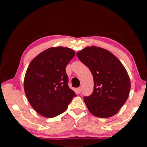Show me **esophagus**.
Wrapping results in <instances>:
<instances>
[{
    "mask_svg": "<svg viewBox=\"0 0 147 147\" xmlns=\"http://www.w3.org/2000/svg\"><path fill=\"white\" fill-rule=\"evenodd\" d=\"M81 91H82L81 88H78V89H77V92H78V93H81Z\"/></svg>",
    "mask_w": 147,
    "mask_h": 147,
    "instance_id": "1",
    "label": "esophagus"
}]
</instances>
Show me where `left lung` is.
<instances>
[{
	"label": "left lung",
	"mask_w": 147,
	"mask_h": 147,
	"mask_svg": "<svg viewBox=\"0 0 147 147\" xmlns=\"http://www.w3.org/2000/svg\"><path fill=\"white\" fill-rule=\"evenodd\" d=\"M76 56L93 76V93L84 97L89 112L100 118L115 115L130 90V78L123 65L109 51L94 46L86 47Z\"/></svg>",
	"instance_id": "left-lung-1"
}]
</instances>
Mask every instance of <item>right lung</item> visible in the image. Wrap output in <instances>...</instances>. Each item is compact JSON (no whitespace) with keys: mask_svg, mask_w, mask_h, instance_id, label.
I'll return each instance as SVG.
<instances>
[{"mask_svg":"<svg viewBox=\"0 0 147 147\" xmlns=\"http://www.w3.org/2000/svg\"><path fill=\"white\" fill-rule=\"evenodd\" d=\"M75 53L67 47L42 52L27 69L24 89L32 108L41 115L54 117L67 109L75 93L69 88L65 68Z\"/></svg>","mask_w":147,"mask_h":147,"instance_id":"right-lung-1","label":"right lung"}]
</instances>
